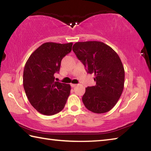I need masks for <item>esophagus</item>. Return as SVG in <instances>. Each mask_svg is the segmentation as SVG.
<instances>
[{"label": "esophagus", "instance_id": "esophagus-1", "mask_svg": "<svg viewBox=\"0 0 151 151\" xmlns=\"http://www.w3.org/2000/svg\"><path fill=\"white\" fill-rule=\"evenodd\" d=\"M76 84H70V86H71V87H73V88H74V87H75V86H76Z\"/></svg>", "mask_w": 151, "mask_h": 151}]
</instances>
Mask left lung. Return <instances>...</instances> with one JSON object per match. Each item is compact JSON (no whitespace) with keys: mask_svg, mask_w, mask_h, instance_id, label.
I'll return each instance as SVG.
<instances>
[{"mask_svg":"<svg viewBox=\"0 0 151 151\" xmlns=\"http://www.w3.org/2000/svg\"><path fill=\"white\" fill-rule=\"evenodd\" d=\"M73 50L86 72L95 76L96 85L86 88L82 98L85 107L99 114L111 111L124 88V70L121 58L111 47L99 41L76 42Z\"/></svg>","mask_w":151,"mask_h":151,"instance_id":"8db88e82","label":"left lung"}]
</instances>
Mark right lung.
Listing matches in <instances>:
<instances>
[{
  "label": "right lung",
  "instance_id": "right-lung-1",
  "mask_svg": "<svg viewBox=\"0 0 151 151\" xmlns=\"http://www.w3.org/2000/svg\"><path fill=\"white\" fill-rule=\"evenodd\" d=\"M73 43L45 42L36 49L25 64L23 86L31 105L40 113L53 115L62 111L70 85L55 81L61 60L70 52Z\"/></svg>",
  "mask_w": 151,
  "mask_h": 151
}]
</instances>
